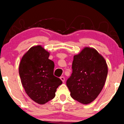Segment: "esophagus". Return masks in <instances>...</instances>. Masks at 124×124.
<instances>
[{"label":"esophagus","instance_id":"obj_1","mask_svg":"<svg viewBox=\"0 0 124 124\" xmlns=\"http://www.w3.org/2000/svg\"><path fill=\"white\" fill-rule=\"evenodd\" d=\"M60 79L62 80V82H64V81H65V78H64V77H60Z\"/></svg>","mask_w":124,"mask_h":124}]
</instances>
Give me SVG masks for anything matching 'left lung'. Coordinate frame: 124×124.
Returning a JSON list of instances; mask_svg holds the SVG:
<instances>
[{
	"label": "left lung",
	"mask_w": 124,
	"mask_h": 124,
	"mask_svg": "<svg viewBox=\"0 0 124 124\" xmlns=\"http://www.w3.org/2000/svg\"><path fill=\"white\" fill-rule=\"evenodd\" d=\"M72 69L66 82L71 97L82 104L91 103L105 84L108 73L106 60L95 49L85 47L74 56Z\"/></svg>",
	"instance_id": "8db88e82"
}]
</instances>
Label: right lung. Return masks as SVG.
I'll list each match as a JSON object with an SVG mask.
<instances>
[{"mask_svg":"<svg viewBox=\"0 0 124 124\" xmlns=\"http://www.w3.org/2000/svg\"><path fill=\"white\" fill-rule=\"evenodd\" d=\"M49 57V52L41 46H33L23 56L19 65V74L25 92L40 104L53 99L57 88L62 83L53 75L54 64Z\"/></svg>","mask_w":124,"mask_h":124,"instance_id":"obj_1","label":"right lung"}]
</instances>
